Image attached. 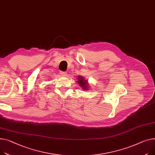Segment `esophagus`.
<instances>
[{
    "mask_svg": "<svg viewBox=\"0 0 155 155\" xmlns=\"http://www.w3.org/2000/svg\"><path fill=\"white\" fill-rule=\"evenodd\" d=\"M60 74H61V75H62L63 77H67V73L66 71H61Z\"/></svg>",
    "mask_w": 155,
    "mask_h": 155,
    "instance_id": "1",
    "label": "esophagus"
}]
</instances>
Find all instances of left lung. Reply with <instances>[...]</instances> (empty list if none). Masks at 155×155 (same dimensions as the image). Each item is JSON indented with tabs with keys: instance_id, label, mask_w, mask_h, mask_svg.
I'll use <instances>...</instances> for the list:
<instances>
[{
	"instance_id": "left-lung-1",
	"label": "left lung",
	"mask_w": 155,
	"mask_h": 155,
	"mask_svg": "<svg viewBox=\"0 0 155 155\" xmlns=\"http://www.w3.org/2000/svg\"><path fill=\"white\" fill-rule=\"evenodd\" d=\"M77 83L80 85V87L82 88V90H88L90 88V85L88 84V80H86L84 77H82L81 75H78L77 77Z\"/></svg>"
}]
</instances>
